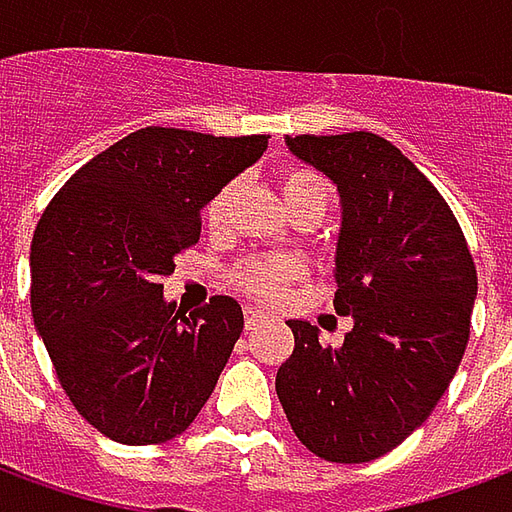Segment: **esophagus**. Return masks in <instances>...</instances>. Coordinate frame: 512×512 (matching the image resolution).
<instances>
[{
    "instance_id": "obj_1",
    "label": "esophagus",
    "mask_w": 512,
    "mask_h": 512,
    "mask_svg": "<svg viewBox=\"0 0 512 512\" xmlns=\"http://www.w3.org/2000/svg\"><path fill=\"white\" fill-rule=\"evenodd\" d=\"M268 321V315L263 310H257V307H244V326L246 332H252L257 326H263Z\"/></svg>"
}]
</instances>
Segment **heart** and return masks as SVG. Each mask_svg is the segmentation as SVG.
<instances>
[{"label": "heart", "instance_id": "obj_1", "mask_svg": "<svg viewBox=\"0 0 512 512\" xmlns=\"http://www.w3.org/2000/svg\"><path fill=\"white\" fill-rule=\"evenodd\" d=\"M279 191H282V200H285L290 213L315 211L323 216L326 202H329L326 180L318 172H312V169H285L279 175ZM230 197H233V186H222L211 197L208 208H205V222L211 224V227H222L224 224L227 208H230ZM299 274L301 266L296 260H290V257H257V260H249V263H244L235 271V282L244 290H249L252 296L274 299Z\"/></svg>", "mask_w": 512, "mask_h": 512}]
</instances>
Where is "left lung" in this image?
<instances>
[{
    "instance_id": "left-lung-1",
    "label": "left lung",
    "mask_w": 512,
    "mask_h": 512,
    "mask_svg": "<svg viewBox=\"0 0 512 512\" xmlns=\"http://www.w3.org/2000/svg\"><path fill=\"white\" fill-rule=\"evenodd\" d=\"M340 194L334 310L354 329L340 348L288 321L277 370L293 433L323 461H376L408 439L447 392L469 343L477 271L458 219L392 142L370 131L285 136Z\"/></svg>"
}]
</instances>
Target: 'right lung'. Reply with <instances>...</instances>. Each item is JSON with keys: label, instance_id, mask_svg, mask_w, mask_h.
I'll use <instances>...</instances> for the list:
<instances>
[{"label": "right lung", "instance_id": "right-lung-1", "mask_svg": "<svg viewBox=\"0 0 512 512\" xmlns=\"http://www.w3.org/2000/svg\"><path fill=\"white\" fill-rule=\"evenodd\" d=\"M266 134L139 128L90 158L32 238V318L65 395L120 444L175 439L200 414L244 329L241 304L175 312L161 277L200 241V211L252 167Z\"/></svg>", "mask_w": 512, "mask_h": 512}]
</instances>
